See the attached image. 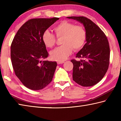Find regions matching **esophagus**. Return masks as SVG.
I'll use <instances>...</instances> for the list:
<instances>
[{
	"instance_id": "34e87169",
	"label": "esophagus",
	"mask_w": 121,
	"mask_h": 121,
	"mask_svg": "<svg viewBox=\"0 0 121 121\" xmlns=\"http://www.w3.org/2000/svg\"><path fill=\"white\" fill-rule=\"evenodd\" d=\"M64 62H65L64 61H58V62H57V63H58V65H59V64H62V63H63Z\"/></svg>"
}]
</instances>
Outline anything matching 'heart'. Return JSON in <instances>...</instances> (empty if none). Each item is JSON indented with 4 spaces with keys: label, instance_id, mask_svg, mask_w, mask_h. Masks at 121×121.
<instances>
[{
    "label": "heart",
    "instance_id": "obj_1",
    "mask_svg": "<svg viewBox=\"0 0 121 121\" xmlns=\"http://www.w3.org/2000/svg\"><path fill=\"white\" fill-rule=\"evenodd\" d=\"M58 38H62V46L54 49L50 52L51 59L53 60L63 61L70 56L73 50L79 51L83 48L86 40L87 34L84 27L64 21L54 28ZM42 41L46 47L52 48L55 45L56 38L48 31H45L42 35Z\"/></svg>",
    "mask_w": 121,
    "mask_h": 121
}]
</instances>
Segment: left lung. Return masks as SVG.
<instances>
[{"label": "left lung", "mask_w": 121, "mask_h": 121, "mask_svg": "<svg viewBox=\"0 0 121 121\" xmlns=\"http://www.w3.org/2000/svg\"><path fill=\"white\" fill-rule=\"evenodd\" d=\"M67 18L83 24L87 34L86 43L76 56L83 60H71L73 65V79L83 86H92L101 80L109 66L110 48L107 37L97 24L87 17Z\"/></svg>", "instance_id": "obj_1"}]
</instances>
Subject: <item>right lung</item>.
<instances>
[{
  "label": "right lung",
  "mask_w": 121,
  "mask_h": 121,
  "mask_svg": "<svg viewBox=\"0 0 121 121\" xmlns=\"http://www.w3.org/2000/svg\"><path fill=\"white\" fill-rule=\"evenodd\" d=\"M59 19H30L21 26L13 39L11 46L12 65L16 76L28 89H43L52 80L57 63L41 60L48 56L42 35Z\"/></svg>",
  "instance_id": "1"
}]
</instances>
